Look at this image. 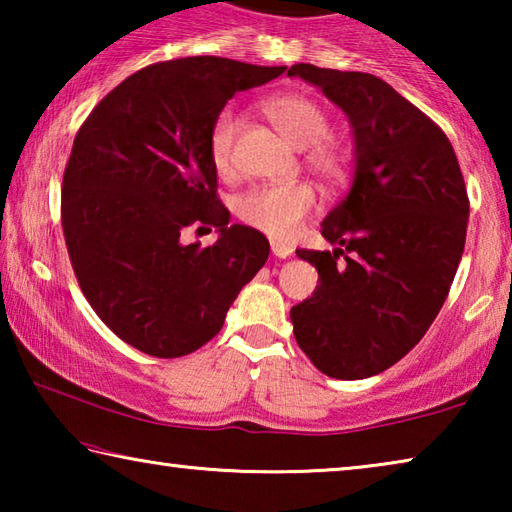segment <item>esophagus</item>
I'll return each instance as SVG.
<instances>
[{"label":"esophagus","mask_w":512,"mask_h":512,"mask_svg":"<svg viewBox=\"0 0 512 512\" xmlns=\"http://www.w3.org/2000/svg\"><path fill=\"white\" fill-rule=\"evenodd\" d=\"M271 250H273V255L280 257V259L289 257L293 253V248L289 244H282V241H271Z\"/></svg>","instance_id":"esophagus-1"}]
</instances>
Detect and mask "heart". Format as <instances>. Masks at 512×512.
<instances>
[{"mask_svg": "<svg viewBox=\"0 0 512 512\" xmlns=\"http://www.w3.org/2000/svg\"><path fill=\"white\" fill-rule=\"evenodd\" d=\"M266 117L273 121L291 144L307 149V164L318 176L339 180L348 169V153L329 135L325 110L307 94H280L264 103ZM239 133V115L235 108H223L210 128V160L221 178L235 173V144ZM318 196L307 183L253 187L235 201L239 221L264 232L268 237H291L300 221L316 210Z\"/></svg>", "mask_w": 512, "mask_h": 512, "instance_id": "b5f03b06", "label": "heart"}]
</instances>
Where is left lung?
<instances>
[{
  "instance_id": "8db88e82",
  "label": "left lung",
  "mask_w": 512,
  "mask_h": 512,
  "mask_svg": "<svg viewBox=\"0 0 512 512\" xmlns=\"http://www.w3.org/2000/svg\"><path fill=\"white\" fill-rule=\"evenodd\" d=\"M287 74L323 90L354 135L352 187L320 228L339 248L296 250L320 284L291 307L293 334L327 377L379 375L418 345L452 287L470 219L463 173L447 135L386 81L309 63Z\"/></svg>"
}]
</instances>
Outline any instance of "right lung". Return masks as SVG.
<instances>
[{
  "label": "right lung",
  "instance_id": "obj_1",
  "mask_svg": "<svg viewBox=\"0 0 512 512\" xmlns=\"http://www.w3.org/2000/svg\"><path fill=\"white\" fill-rule=\"evenodd\" d=\"M284 69L164 60L121 81L76 133L60 198L67 253L97 316L140 352L176 359L214 339L266 264L268 239L230 225L216 196L207 140L228 99ZM212 227V247L184 244Z\"/></svg>",
  "mask_w": 512,
  "mask_h": 512
}]
</instances>
